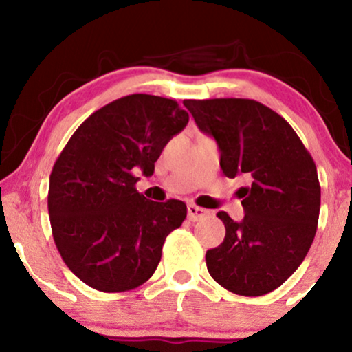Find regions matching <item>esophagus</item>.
Listing matches in <instances>:
<instances>
[{"label":"esophagus","instance_id":"obj_1","mask_svg":"<svg viewBox=\"0 0 352 352\" xmlns=\"http://www.w3.org/2000/svg\"><path fill=\"white\" fill-rule=\"evenodd\" d=\"M207 210L201 208V207H197V205H188L187 207V215H188V220L192 221H197V220H201L205 215H207Z\"/></svg>","mask_w":352,"mask_h":352}]
</instances>
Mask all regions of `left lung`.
Listing matches in <instances>:
<instances>
[{
    "label": "left lung",
    "instance_id": "obj_1",
    "mask_svg": "<svg viewBox=\"0 0 352 352\" xmlns=\"http://www.w3.org/2000/svg\"><path fill=\"white\" fill-rule=\"evenodd\" d=\"M204 134L220 148L230 179L248 175L241 205L245 217L227 212L223 243L205 254L218 285L241 296H261L288 280L316 235L321 187L313 157L280 114L252 99L184 100Z\"/></svg>",
    "mask_w": 352,
    "mask_h": 352
}]
</instances>
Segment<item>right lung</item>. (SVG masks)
Returning <instances> with one entry per match:
<instances>
[{"instance_id":"right-lung-1","label":"right lung","mask_w":352,"mask_h":352,"mask_svg":"<svg viewBox=\"0 0 352 352\" xmlns=\"http://www.w3.org/2000/svg\"><path fill=\"white\" fill-rule=\"evenodd\" d=\"M188 124L175 100L125 96L89 116L56 160L47 210L54 243L80 281L104 293L134 289L157 270L165 238L187 217L180 200L137 192Z\"/></svg>"}]
</instances>
